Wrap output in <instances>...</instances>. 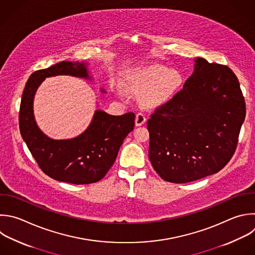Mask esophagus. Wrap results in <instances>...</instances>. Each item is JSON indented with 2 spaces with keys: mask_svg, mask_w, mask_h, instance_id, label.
Returning <instances> with one entry per match:
<instances>
[{
  "mask_svg": "<svg viewBox=\"0 0 255 255\" xmlns=\"http://www.w3.org/2000/svg\"><path fill=\"white\" fill-rule=\"evenodd\" d=\"M146 122V117L144 116V114L142 113H137L136 117H135V125L138 126H142L143 124H145Z\"/></svg>",
  "mask_w": 255,
  "mask_h": 255,
  "instance_id": "1",
  "label": "esophagus"
}]
</instances>
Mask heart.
Wrapping results in <instances>:
<instances>
[{
	"label": "heart",
	"instance_id": "1",
	"mask_svg": "<svg viewBox=\"0 0 255 255\" xmlns=\"http://www.w3.org/2000/svg\"><path fill=\"white\" fill-rule=\"evenodd\" d=\"M184 77L176 69L161 65H149L135 69L127 79L128 88L141 94V103L157 108L170 102L182 87Z\"/></svg>",
	"mask_w": 255,
	"mask_h": 255
}]
</instances>
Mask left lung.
Listing matches in <instances>:
<instances>
[{
	"mask_svg": "<svg viewBox=\"0 0 255 255\" xmlns=\"http://www.w3.org/2000/svg\"><path fill=\"white\" fill-rule=\"evenodd\" d=\"M245 102L230 68L194 59L183 89L147 122L149 159L168 182L217 173L231 159L245 119Z\"/></svg>",
	"mask_w": 255,
	"mask_h": 255,
	"instance_id": "8db88e82",
	"label": "left lung"
}]
</instances>
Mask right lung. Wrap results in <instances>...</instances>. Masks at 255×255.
Instances as JSON below:
<instances>
[{
	"label": "right lung",
	"instance_id": "right-lung-1",
	"mask_svg": "<svg viewBox=\"0 0 255 255\" xmlns=\"http://www.w3.org/2000/svg\"><path fill=\"white\" fill-rule=\"evenodd\" d=\"M88 66L85 62L63 61L34 72L26 83L19 114L21 135L42 171L57 181L77 185L97 182L106 175L135 124L132 112L113 116L98 109L87 129L71 139L50 138L39 128L33 107L42 82L60 75L92 80Z\"/></svg>",
	"mask_w": 255,
	"mask_h": 255
}]
</instances>
